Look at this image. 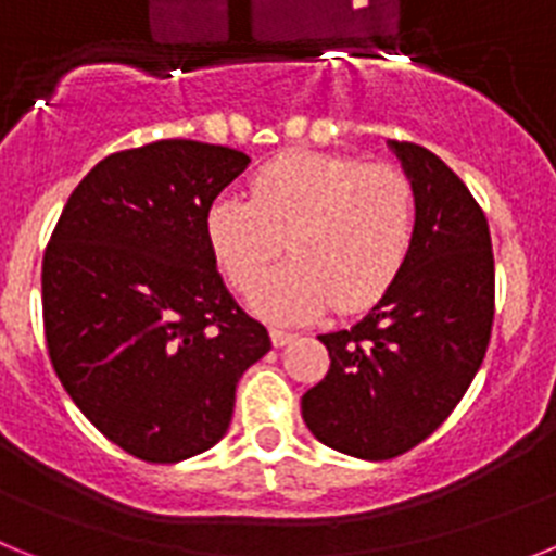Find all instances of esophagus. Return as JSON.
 Returning <instances> with one entry per match:
<instances>
[{
  "mask_svg": "<svg viewBox=\"0 0 556 556\" xmlns=\"http://www.w3.org/2000/svg\"><path fill=\"white\" fill-rule=\"evenodd\" d=\"M294 337H298V333L287 331V328H269V339H273V345H275V348L289 345V342H292Z\"/></svg>",
  "mask_w": 556,
  "mask_h": 556,
  "instance_id": "34e87169",
  "label": "esophagus"
}]
</instances>
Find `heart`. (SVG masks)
<instances>
[{
    "label": "heart",
    "instance_id": "b5f03b06",
    "mask_svg": "<svg viewBox=\"0 0 556 556\" xmlns=\"http://www.w3.org/2000/svg\"><path fill=\"white\" fill-rule=\"evenodd\" d=\"M417 233V191L401 166L331 152H287L250 178V198L219 194L205 239L236 292L250 294L282 249L293 262L264 280L253 306L306 320L333 306L362 312L390 292Z\"/></svg>",
    "mask_w": 556,
    "mask_h": 556
}]
</instances>
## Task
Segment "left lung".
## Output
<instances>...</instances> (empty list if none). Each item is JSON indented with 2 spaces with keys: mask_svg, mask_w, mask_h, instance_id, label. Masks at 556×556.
<instances>
[{
  "mask_svg": "<svg viewBox=\"0 0 556 556\" xmlns=\"http://www.w3.org/2000/svg\"><path fill=\"white\" fill-rule=\"evenodd\" d=\"M390 147L417 191L409 262L367 317L320 333L331 367L301 401L323 445L372 462L406 454L443 426L479 372L495 314L481 205L431 150Z\"/></svg>",
  "mask_w": 556,
  "mask_h": 556,
  "instance_id": "obj_1",
  "label": "left lung"
}]
</instances>
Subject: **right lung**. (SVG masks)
<instances>
[{"label": "right lung", "instance_id": "right-lung-1", "mask_svg": "<svg viewBox=\"0 0 556 556\" xmlns=\"http://www.w3.org/2000/svg\"><path fill=\"white\" fill-rule=\"evenodd\" d=\"M244 152L161 139L113 152L72 191L43 250V333L77 409L136 459L217 445L269 333L230 298L205 211Z\"/></svg>", "mask_w": 556, "mask_h": 556}]
</instances>
